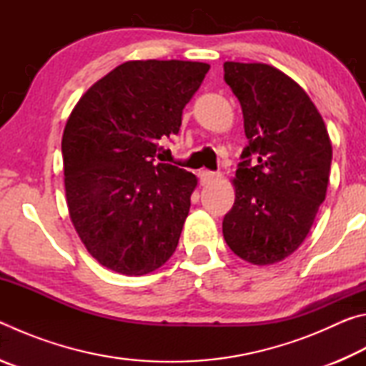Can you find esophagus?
<instances>
[{"mask_svg": "<svg viewBox=\"0 0 366 366\" xmlns=\"http://www.w3.org/2000/svg\"><path fill=\"white\" fill-rule=\"evenodd\" d=\"M198 177H200V184L202 185H207L213 181V179L216 177V172L214 171H208V169H203L200 171V174H198Z\"/></svg>", "mask_w": 366, "mask_h": 366, "instance_id": "34e87169", "label": "esophagus"}]
</instances>
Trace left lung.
I'll list each match as a JSON object with an SVG mask.
<instances>
[{
    "label": "left lung",
    "instance_id": "1",
    "mask_svg": "<svg viewBox=\"0 0 366 366\" xmlns=\"http://www.w3.org/2000/svg\"><path fill=\"white\" fill-rule=\"evenodd\" d=\"M224 80L242 107L249 145L222 235L245 262L271 264L299 249L325 202L331 140L310 97L276 67L227 61Z\"/></svg>",
    "mask_w": 366,
    "mask_h": 366
}]
</instances>
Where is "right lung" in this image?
<instances>
[{
  "instance_id": "right-lung-1",
  "label": "right lung",
  "mask_w": 366,
  "mask_h": 366,
  "mask_svg": "<svg viewBox=\"0 0 366 366\" xmlns=\"http://www.w3.org/2000/svg\"><path fill=\"white\" fill-rule=\"evenodd\" d=\"M208 69L194 61H127L72 109L61 142L67 208L85 249L107 268L142 276L174 253L197 177L157 163L158 142L179 134Z\"/></svg>"
}]
</instances>
